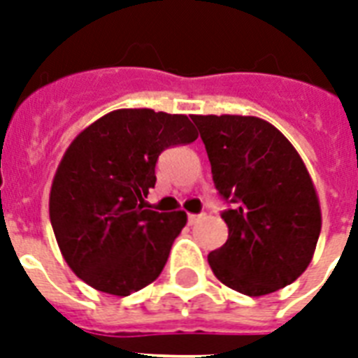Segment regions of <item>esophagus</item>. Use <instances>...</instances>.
<instances>
[{"label":"esophagus","mask_w":358,"mask_h":358,"mask_svg":"<svg viewBox=\"0 0 358 358\" xmlns=\"http://www.w3.org/2000/svg\"><path fill=\"white\" fill-rule=\"evenodd\" d=\"M202 219H204V215H195V213H191L189 215V224H196L199 223V221H202Z\"/></svg>","instance_id":"esophagus-1"}]
</instances>
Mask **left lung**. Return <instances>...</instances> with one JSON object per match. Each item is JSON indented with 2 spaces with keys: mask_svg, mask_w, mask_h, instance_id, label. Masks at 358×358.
Returning a JSON list of instances; mask_svg holds the SVG:
<instances>
[{
  "mask_svg": "<svg viewBox=\"0 0 358 358\" xmlns=\"http://www.w3.org/2000/svg\"><path fill=\"white\" fill-rule=\"evenodd\" d=\"M206 145L229 239L208 255L213 275L260 297L305 273L322 232L316 187L294 145L273 124L245 115H193Z\"/></svg>",
  "mask_w": 358,
  "mask_h": 358,
  "instance_id": "1",
  "label": "left lung"
}]
</instances>
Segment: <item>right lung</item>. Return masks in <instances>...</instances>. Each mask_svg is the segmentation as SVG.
Wrapping results in <instances>:
<instances>
[{"label":"right lung","mask_w":358,"mask_h":358,"mask_svg":"<svg viewBox=\"0 0 358 358\" xmlns=\"http://www.w3.org/2000/svg\"><path fill=\"white\" fill-rule=\"evenodd\" d=\"M196 137L185 115L146 108L111 111L76 135L53 176L50 219L64 262L83 282L126 297L159 277L187 215L143 202L159 154Z\"/></svg>","instance_id":"right-lung-1"}]
</instances>
